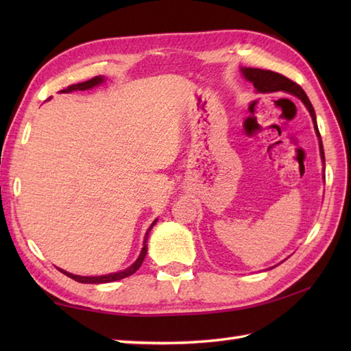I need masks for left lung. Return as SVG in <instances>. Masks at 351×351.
<instances>
[{"instance_id": "1", "label": "left lung", "mask_w": 351, "mask_h": 351, "mask_svg": "<svg viewBox=\"0 0 351 351\" xmlns=\"http://www.w3.org/2000/svg\"><path fill=\"white\" fill-rule=\"evenodd\" d=\"M241 72L245 80H249L250 83H253L255 88L258 92H287L291 93L299 98L306 108L309 110V114L312 117V122H314V128L317 136L319 138V154H322V158L324 162V149H323V143H322V136H319V131H318V126H317V119H315V111L314 107H312V104L309 101V98L304 93L303 88L294 83V81H291L289 78L283 77L282 73L278 72H273V71H265V69H255V68H241Z\"/></svg>"}]
</instances>
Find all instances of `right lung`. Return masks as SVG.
<instances>
[{
	"label": "right lung",
	"mask_w": 351,
	"mask_h": 351,
	"mask_svg": "<svg viewBox=\"0 0 351 351\" xmlns=\"http://www.w3.org/2000/svg\"><path fill=\"white\" fill-rule=\"evenodd\" d=\"M102 81H104V77H95V78H92V80L84 81V83L69 86L68 88H66V90H62V92L69 93V92H73V90H87V88H92V87H95V86L101 84ZM155 223H156V220L152 223L151 228L147 229V232H146V235H145L143 249H141L140 256L137 258L136 263H134L131 267H128V268H126V270H123V271L111 273V274H106V276H77V274H72V273H68V271H64V270H60V268H58V270H60L63 274L68 276V278H71V279H73V280H77V282H81V283H108V282H114V280H121V279H123V278H128V276L136 273V271L138 270V268H140V265L143 264V259H145L146 253H147V245H146L147 237H149V232H151V229H152V226L155 225Z\"/></svg>",
	"instance_id": "right-lung-1"
}]
</instances>
